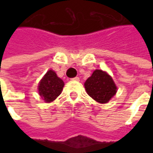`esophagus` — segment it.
Masks as SVG:
<instances>
[{
	"mask_svg": "<svg viewBox=\"0 0 153 153\" xmlns=\"http://www.w3.org/2000/svg\"><path fill=\"white\" fill-rule=\"evenodd\" d=\"M74 81H79V77H75V78H73V79H71Z\"/></svg>",
	"mask_w": 153,
	"mask_h": 153,
	"instance_id": "esophagus-1",
	"label": "esophagus"
}]
</instances>
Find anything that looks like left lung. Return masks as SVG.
I'll return each instance as SVG.
<instances>
[{"label": "left lung", "instance_id": "obj_1", "mask_svg": "<svg viewBox=\"0 0 153 153\" xmlns=\"http://www.w3.org/2000/svg\"><path fill=\"white\" fill-rule=\"evenodd\" d=\"M84 87L88 94L99 103L108 102L117 91L112 78L102 70H94L84 83Z\"/></svg>", "mask_w": 153, "mask_h": 153}]
</instances>
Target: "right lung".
Wrapping results in <instances>:
<instances>
[{"instance_id": "right-lung-1", "label": "right lung", "mask_w": 153, "mask_h": 153, "mask_svg": "<svg viewBox=\"0 0 153 153\" xmlns=\"http://www.w3.org/2000/svg\"><path fill=\"white\" fill-rule=\"evenodd\" d=\"M65 85L53 70H48L38 84V93L46 102H51L60 95Z\"/></svg>"}]
</instances>
